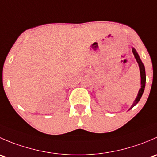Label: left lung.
<instances>
[{
  "label": "left lung",
  "instance_id": "8db88e82",
  "mask_svg": "<svg viewBox=\"0 0 157 157\" xmlns=\"http://www.w3.org/2000/svg\"><path fill=\"white\" fill-rule=\"evenodd\" d=\"M132 52H133V54H134V58H135V59H136V61H137V64H138L139 68H140V85H141V86H140V90H139L138 93H137V97H136L135 100L134 101V102H133L132 105H131V108L129 109V110H130V109H132L134 106H135V105H137V103H138V102L140 101V98H141L142 95H143L144 91L145 83H146V73H145L144 65V64L142 63L141 60H140V57H139V55L137 54V51L135 50V48H132Z\"/></svg>",
  "mask_w": 157,
  "mask_h": 157
}]
</instances>
